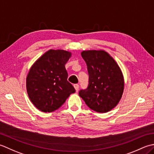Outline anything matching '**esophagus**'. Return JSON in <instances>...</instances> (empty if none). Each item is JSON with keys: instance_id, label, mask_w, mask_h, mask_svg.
<instances>
[{"instance_id": "1", "label": "esophagus", "mask_w": 154, "mask_h": 154, "mask_svg": "<svg viewBox=\"0 0 154 154\" xmlns=\"http://www.w3.org/2000/svg\"><path fill=\"white\" fill-rule=\"evenodd\" d=\"M74 87L75 90H76V91H78V90L79 89V85H78V84H74Z\"/></svg>"}]
</instances>
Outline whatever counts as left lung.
Wrapping results in <instances>:
<instances>
[{
  "instance_id": "1",
  "label": "left lung",
  "mask_w": 154,
  "mask_h": 154,
  "mask_svg": "<svg viewBox=\"0 0 154 154\" xmlns=\"http://www.w3.org/2000/svg\"><path fill=\"white\" fill-rule=\"evenodd\" d=\"M89 74L87 89L81 90L79 96L88 107L97 112L110 111L120 102L124 89V79L115 60L103 50L81 52Z\"/></svg>"
}]
</instances>
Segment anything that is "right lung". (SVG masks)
<instances>
[{"label":"right lung","instance_id":"1","mask_svg":"<svg viewBox=\"0 0 154 154\" xmlns=\"http://www.w3.org/2000/svg\"><path fill=\"white\" fill-rule=\"evenodd\" d=\"M72 53L64 50L51 49L30 68L26 76L28 96L34 106L43 112L58 109L75 90L67 80L65 64Z\"/></svg>","mask_w":154,"mask_h":154}]
</instances>
